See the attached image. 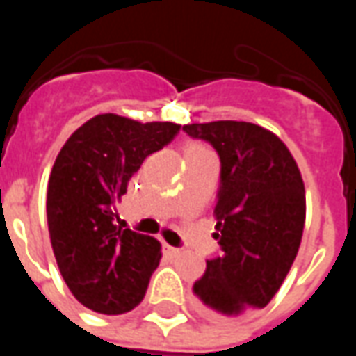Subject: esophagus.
<instances>
[{"mask_svg":"<svg viewBox=\"0 0 356 356\" xmlns=\"http://www.w3.org/2000/svg\"><path fill=\"white\" fill-rule=\"evenodd\" d=\"M163 250H165V252H168V254H171V255L181 254V250H179V248H173V246H170V244H163Z\"/></svg>","mask_w":356,"mask_h":356,"instance_id":"esophagus-1","label":"esophagus"}]
</instances>
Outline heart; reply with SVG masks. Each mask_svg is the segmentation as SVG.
<instances>
[{
	"instance_id": "b5f03b06",
	"label": "heart",
	"mask_w": 356,
	"mask_h": 356,
	"mask_svg": "<svg viewBox=\"0 0 356 356\" xmlns=\"http://www.w3.org/2000/svg\"><path fill=\"white\" fill-rule=\"evenodd\" d=\"M202 148H206V147H202V145H198V143H188L185 147V152H194V150H202Z\"/></svg>"
}]
</instances>
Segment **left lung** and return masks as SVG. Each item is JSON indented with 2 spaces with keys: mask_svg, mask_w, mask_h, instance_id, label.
Here are the masks:
<instances>
[{
  "mask_svg": "<svg viewBox=\"0 0 356 356\" xmlns=\"http://www.w3.org/2000/svg\"><path fill=\"white\" fill-rule=\"evenodd\" d=\"M221 160L213 238L221 254L206 261L193 286L204 309L240 316L263 309L280 290L298 255L305 225V186L288 147L250 122L183 125Z\"/></svg>",
  "mask_w": 356,
  "mask_h": 356,
  "instance_id": "1",
  "label": "left lung"
}]
</instances>
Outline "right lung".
Here are the masks:
<instances>
[{"label": "right lung", "mask_w": 356, "mask_h": 356, "mask_svg": "<svg viewBox=\"0 0 356 356\" xmlns=\"http://www.w3.org/2000/svg\"><path fill=\"white\" fill-rule=\"evenodd\" d=\"M179 129L171 122L99 114L58 152L47 185L51 246L72 296L95 313H127L147 293L162 246L118 227L116 204L145 158L170 145Z\"/></svg>", "instance_id": "1"}]
</instances>
